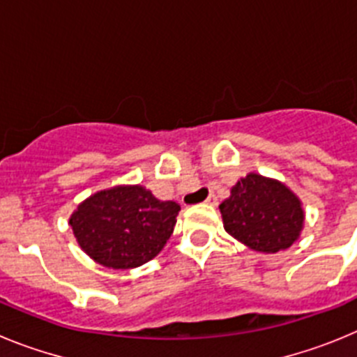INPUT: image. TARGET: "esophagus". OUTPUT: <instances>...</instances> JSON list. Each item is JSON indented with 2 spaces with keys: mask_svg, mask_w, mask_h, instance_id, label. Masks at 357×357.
<instances>
[{
  "mask_svg": "<svg viewBox=\"0 0 357 357\" xmlns=\"http://www.w3.org/2000/svg\"><path fill=\"white\" fill-rule=\"evenodd\" d=\"M206 204H209V206H216V204H218V198H216V195H214V193H211L209 197H207Z\"/></svg>",
  "mask_w": 357,
  "mask_h": 357,
  "instance_id": "esophagus-1",
  "label": "esophagus"
}]
</instances>
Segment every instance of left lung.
<instances>
[{
  "label": "left lung",
  "mask_w": 357,
  "mask_h": 357,
  "mask_svg": "<svg viewBox=\"0 0 357 357\" xmlns=\"http://www.w3.org/2000/svg\"><path fill=\"white\" fill-rule=\"evenodd\" d=\"M223 227L232 238L264 254L286 250L304 227V209L291 189L275 178L248 173L220 204Z\"/></svg>",
  "instance_id": "left-lung-1"
}]
</instances>
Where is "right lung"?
<instances>
[{
    "instance_id": "obj_1",
    "label": "right lung",
    "mask_w": 357,
    "mask_h": 357,
    "mask_svg": "<svg viewBox=\"0 0 357 357\" xmlns=\"http://www.w3.org/2000/svg\"><path fill=\"white\" fill-rule=\"evenodd\" d=\"M178 211V204L160 202L143 185H116L82 202L69 225L91 259L107 268L128 270L162 250Z\"/></svg>"
}]
</instances>
